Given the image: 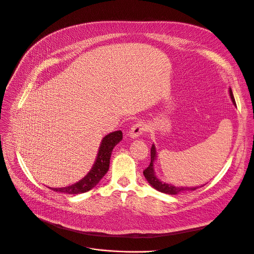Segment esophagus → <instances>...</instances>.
<instances>
[{"instance_id":"obj_1","label":"esophagus","mask_w":254,"mask_h":254,"mask_svg":"<svg viewBox=\"0 0 254 254\" xmlns=\"http://www.w3.org/2000/svg\"><path fill=\"white\" fill-rule=\"evenodd\" d=\"M146 130H147L146 123H143V122L136 123L131 127V128L129 130V136L131 138H136L139 135H141L143 133V131H146Z\"/></svg>"}]
</instances>
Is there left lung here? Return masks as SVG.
Segmentation results:
<instances>
[{
	"mask_svg": "<svg viewBox=\"0 0 254 254\" xmlns=\"http://www.w3.org/2000/svg\"><path fill=\"white\" fill-rule=\"evenodd\" d=\"M229 95H230V98H231L233 104L236 105L231 88H229ZM156 159H157V151H156L155 144H153L152 148H151V164L146 170L143 171L144 178L147 179L149 184L153 188H155L159 192H162V193H165V194H170V195H177L179 193H182V192H185V191H194L197 188H199V187H177V186H174L172 184H168V183L163 182V181H161L156 176V172H155V161H156ZM203 186L204 185H202L200 187H203Z\"/></svg>",
	"mask_w": 254,
	"mask_h": 254,
	"instance_id": "1",
	"label": "left lung"
}]
</instances>
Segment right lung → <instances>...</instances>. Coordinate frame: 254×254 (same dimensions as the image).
<instances>
[{
    "label": "right lung",
    "mask_w": 254,
    "mask_h": 254,
    "mask_svg": "<svg viewBox=\"0 0 254 254\" xmlns=\"http://www.w3.org/2000/svg\"><path fill=\"white\" fill-rule=\"evenodd\" d=\"M123 139L122 130L113 131L106 134L101 142L98 149V153L95 159V162L88 172V174L83 177L77 183L62 188H50L53 191L64 193V194H81L85 193L92 188H94L103 176L107 173L110 169V160L114 148Z\"/></svg>",
    "instance_id": "add662e5"
}]
</instances>
